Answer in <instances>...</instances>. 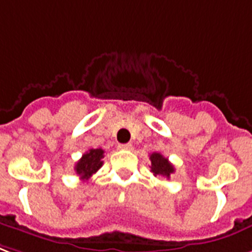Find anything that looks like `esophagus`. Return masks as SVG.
Returning a JSON list of instances; mask_svg holds the SVG:
<instances>
[{
    "label": "esophagus",
    "mask_w": 252,
    "mask_h": 252,
    "mask_svg": "<svg viewBox=\"0 0 252 252\" xmlns=\"http://www.w3.org/2000/svg\"><path fill=\"white\" fill-rule=\"evenodd\" d=\"M119 149H123V151H130V149H132V144H120V145H119Z\"/></svg>",
    "instance_id": "esophagus-1"
}]
</instances>
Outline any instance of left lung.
I'll list each match as a JSON object with an SVG mask.
<instances>
[{"instance_id":"left-lung-1","label":"left lung","mask_w":252,"mask_h":252,"mask_svg":"<svg viewBox=\"0 0 252 252\" xmlns=\"http://www.w3.org/2000/svg\"><path fill=\"white\" fill-rule=\"evenodd\" d=\"M151 172L155 174V176H162V177L169 178L170 174L174 173V166H173L170 162H169L168 158H165L161 153H152L151 156Z\"/></svg>"}]
</instances>
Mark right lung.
I'll return each instance as SVG.
<instances>
[{
	"label": "right lung",
	"instance_id": "obj_1",
	"mask_svg": "<svg viewBox=\"0 0 252 252\" xmlns=\"http://www.w3.org/2000/svg\"><path fill=\"white\" fill-rule=\"evenodd\" d=\"M103 157H104V151L100 148L99 149H90L76 162L75 172H76V174H79L83 181H87L92 174H95L101 168Z\"/></svg>",
	"mask_w": 252,
	"mask_h": 252
}]
</instances>
